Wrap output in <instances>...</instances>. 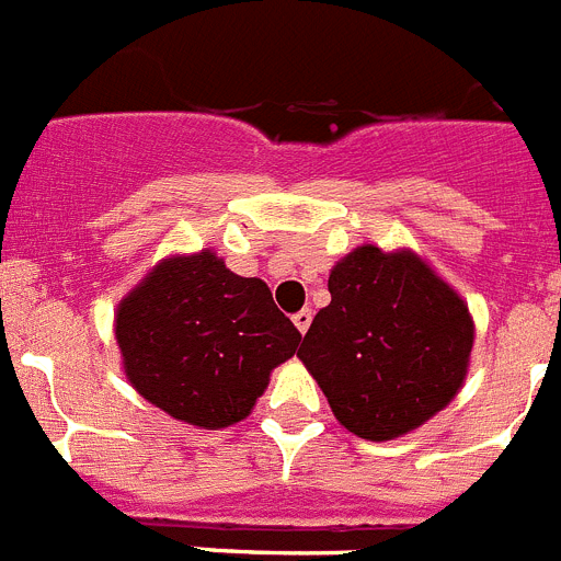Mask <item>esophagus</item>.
<instances>
[{
	"label": "esophagus",
	"mask_w": 561,
	"mask_h": 561,
	"mask_svg": "<svg viewBox=\"0 0 561 561\" xmlns=\"http://www.w3.org/2000/svg\"><path fill=\"white\" fill-rule=\"evenodd\" d=\"M291 320H295V329L300 331V334H306V331H309V325H311V309L297 311V314L291 317Z\"/></svg>",
	"instance_id": "1"
}]
</instances>
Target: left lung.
Listing matches in <instances>:
<instances>
[{
	"mask_svg": "<svg viewBox=\"0 0 561 561\" xmlns=\"http://www.w3.org/2000/svg\"><path fill=\"white\" fill-rule=\"evenodd\" d=\"M329 291L297 356L348 433L401 438L458 396L474 320L427 257L362 244L336 261Z\"/></svg>",
	"mask_w": 561,
	"mask_h": 561,
	"instance_id": "left-lung-1",
	"label": "left lung"
}]
</instances>
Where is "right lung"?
<instances>
[{
    "mask_svg": "<svg viewBox=\"0 0 561 561\" xmlns=\"http://www.w3.org/2000/svg\"><path fill=\"white\" fill-rule=\"evenodd\" d=\"M131 388L171 419L202 430L252 413L300 331L261 277L227 270L213 250L165 255L114 311Z\"/></svg>",
    "mask_w": 561,
    "mask_h": 561,
    "instance_id": "right-lung-1",
    "label": "right lung"
}]
</instances>
